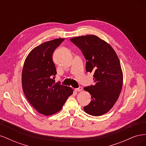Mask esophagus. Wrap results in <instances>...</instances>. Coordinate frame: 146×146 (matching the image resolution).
<instances>
[{
  "mask_svg": "<svg viewBox=\"0 0 146 146\" xmlns=\"http://www.w3.org/2000/svg\"><path fill=\"white\" fill-rule=\"evenodd\" d=\"M75 90H76V91H77V92H80L82 90V87L80 86V87H78V88H76Z\"/></svg>",
  "mask_w": 146,
  "mask_h": 146,
  "instance_id": "1",
  "label": "esophagus"
}]
</instances>
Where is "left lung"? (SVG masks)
Here are the masks:
<instances>
[{
  "label": "left lung",
  "mask_w": 146,
  "mask_h": 146,
  "mask_svg": "<svg viewBox=\"0 0 146 146\" xmlns=\"http://www.w3.org/2000/svg\"><path fill=\"white\" fill-rule=\"evenodd\" d=\"M70 41L82 50L86 71L94 73V85L84 88L92 100L83 109L92 116L103 115L113 108L121 92L123 74L118 56L109 44L96 35L72 38Z\"/></svg>",
  "instance_id": "8db88e82"
}]
</instances>
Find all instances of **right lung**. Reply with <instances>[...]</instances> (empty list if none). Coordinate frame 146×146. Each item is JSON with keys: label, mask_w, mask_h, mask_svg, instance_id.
<instances>
[{"label": "right lung", "mask_w": 146, "mask_h": 146, "mask_svg": "<svg viewBox=\"0 0 146 146\" xmlns=\"http://www.w3.org/2000/svg\"><path fill=\"white\" fill-rule=\"evenodd\" d=\"M64 40L55 39L35 47L26 58L22 71L25 96L38 113L45 116L60 111L73 93L71 88L54 80L56 70L52 54Z\"/></svg>", "instance_id": "obj_1"}]
</instances>
